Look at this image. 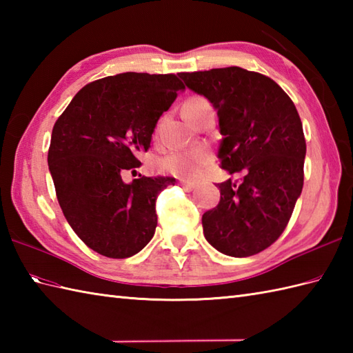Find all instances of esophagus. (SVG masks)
Instances as JSON below:
<instances>
[{
	"instance_id": "1",
	"label": "esophagus",
	"mask_w": 353,
	"mask_h": 353,
	"mask_svg": "<svg viewBox=\"0 0 353 353\" xmlns=\"http://www.w3.org/2000/svg\"><path fill=\"white\" fill-rule=\"evenodd\" d=\"M179 183H181L186 191H192V190H196V183H194V182L183 181V179H181V181H179Z\"/></svg>"
}]
</instances>
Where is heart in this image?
<instances>
[{
    "instance_id": "1",
    "label": "heart",
    "mask_w": 353,
    "mask_h": 353,
    "mask_svg": "<svg viewBox=\"0 0 353 353\" xmlns=\"http://www.w3.org/2000/svg\"><path fill=\"white\" fill-rule=\"evenodd\" d=\"M208 104V101L201 97H191L185 101L183 108H199ZM212 156L206 147H194L188 150H170L154 161V167L168 172L176 177L194 179L201 174L206 165L211 162Z\"/></svg>"
}]
</instances>
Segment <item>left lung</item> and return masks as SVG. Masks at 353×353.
<instances>
[{"label":"left lung","mask_w":353,"mask_h":353,"mask_svg":"<svg viewBox=\"0 0 353 353\" xmlns=\"http://www.w3.org/2000/svg\"><path fill=\"white\" fill-rule=\"evenodd\" d=\"M179 76L216 110L221 168L245 174L238 186L230 179L219 183L220 203L201 216L205 238L234 258L265 250L303 188L306 142L294 103L272 79L239 66Z\"/></svg>","instance_id":"left-lung-1"}]
</instances>
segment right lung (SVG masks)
Returning a JSON list of instances; mask_svg holds the SVG:
<instances>
[{
  "mask_svg": "<svg viewBox=\"0 0 353 353\" xmlns=\"http://www.w3.org/2000/svg\"><path fill=\"white\" fill-rule=\"evenodd\" d=\"M185 86L174 74L123 72L81 88L51 133L48 168L66 221L89 249L130 258L153 238L156 199L174 177L123 181Z\"/></svg>",
  "mask_w": 353,
  "mask_h": 353,
  "instance_id": "right-lung-1",
  "label": "right lung"
}]
</instances>
